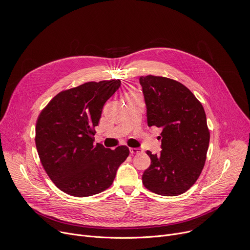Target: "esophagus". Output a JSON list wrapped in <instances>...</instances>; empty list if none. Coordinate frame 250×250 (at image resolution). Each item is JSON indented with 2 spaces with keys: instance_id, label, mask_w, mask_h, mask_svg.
<instances>
[{
  "instance_id": "34e87169",
  "label": "esophagus",
  "mask_w": 250,
  "mask_h": 250,
  "mask_svg": "<svg viewBox=\"0 0 250 250\" xmlns=\"http://www.w3.org/2000/svg\"><path fill=\"white\" fill-rule=\"evenodd\" d=\"M129 151H130L131 154H140V153L143 152V150L141 148H135V147L129 148Z\"/></svg>"
}]
</instances>
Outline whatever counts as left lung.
<instances>
[{"instance_id": "1", "label": "left lung", "mask_w": 250, "mask_h": 250, "mask_svg": "<svg viewBox=\"0 0 250 250\" xmlns=\"http://www.w3.org/2000/svg\"><path fill=\"white\" fill-rule=\"evenodd\" d=\"M140 83L148 126L162 127L160 154H151L143 184L150 191L175 196L188 190L206 164L210 134L206 111L190 90L177 81L146 76Z\"/></svg>"}]
</instances>
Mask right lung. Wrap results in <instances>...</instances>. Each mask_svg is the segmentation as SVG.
<instances>
[{
  "label": "right lung",
  "instance_id": "obj_1",
  "mask_svg": "<svg viewBox=\"0 0 250 250\" xmlns=\"http://www.w3.org/2000/svg\"><path fill=\"white\" fill-rule=\"evenodd\" d=\"M120 86V80L84 83L59 93L39 115L40 161L62 191L85 197L105 190L128 156L126 146L110 149L94 144L103 106Z\"/></svg>",
  "mask_w": 250,
  "mask_h": 250
}]
</instances>
